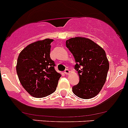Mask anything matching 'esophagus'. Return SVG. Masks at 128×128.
Listing matches in <instances>:
<instances>
[{
	"label": "esophagus",
	"mask_w": 128,
	"mask_h": 128,
	"mask_svg": "<svg viewBox=\"0 0 128 128\" xmlns=\"http://www.w3.org/2000/svg\"><path fill=\"white\" fill-rule=\"evenodd\" d=\"M64 73L65 74H68L70 73L69 70H68V69L65 70H64Z\"/></svg>",
	"instance_id": "34e87169"
}]
</instances>
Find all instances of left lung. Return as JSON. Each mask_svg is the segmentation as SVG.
<instances>
[{
  "mask_svg": "<svg viewBox=\"0 0 128 128\" xmlns=\"http://www.w3.org/2000/svg\"><path fill=\"white\" fill-rule=\"evenodd\" d=\"M66 46L73 55L74 68L80 82L72 88L78 97L89 99L97 96L103 88L109 70V62L105 50L88 38L75 37L66 41Z\"/></svg>",
  "mask_w": 128,
  "mask_h": 128,
  "instance_id": "left-lung-1",
  "label": "left lung"
}]
</instances>
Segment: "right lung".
<instances>
[{"label": "right lung", "mask_w": 128, "mask_h": 128, "mask_svg": "<svg viewBox=\"0 0 128 128\" xmlns=\"http://www.w3.org/2000/svg\"><path fill=\"white\" fill-rule=\"evenodd\" d=\"M53 39H46L29 44L18 55L16 66L22 86L31 96L42 98L54 93L61 74L55 71L50 58V44Z\"/></svg>", "instance_id": "add662e5"}]
</instances>
